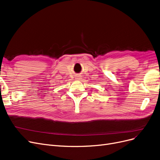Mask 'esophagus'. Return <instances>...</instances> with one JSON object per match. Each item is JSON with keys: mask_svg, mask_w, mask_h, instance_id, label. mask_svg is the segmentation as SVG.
Segmentation results:
<instances>
[{"mask_svg": "<svg viewBox=\"0 0 160 160\" xmlns=\"http://www.w3.org/2000/svg\"><path fill=\"white\" fill-rule=\"evenodd\" d=\"M78 78H79V77H78Z\"/></svg>", "mask_w": 160, "mask_h": 160, "instance_id": "34e87169", "label": "esophagus"}]
</instances>
